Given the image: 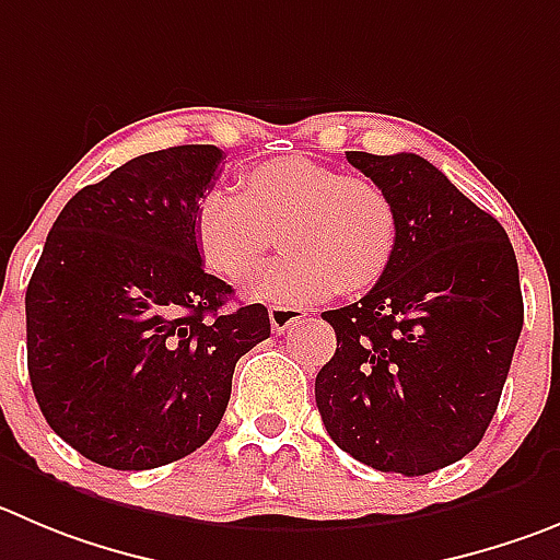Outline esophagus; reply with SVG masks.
<instances>
[{"label":"esophagus","mask_w":560,"mask_h":560,"mask_svg":"<svg viewBox=\"0 0 560 560\" xmlns=\"http://www.w3.org/2000/svg\"><path fill=\"white\" fill-rule=\"evenodd\" d=\"M270 326H273L276 334H284L287 328H292L295 323H301L306 317L304 310L298 306H270Z\"/></svg>","instance_id":"1"}]
</instances>
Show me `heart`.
<instances>
[{
    "mask_svg": "<svg viewBox=\"0 0 560 560\" xmlns=\"http://www.w3.org/2000/svg\"><path fill=\"white\" fill-rule=\"evenodd\" d=\"M281 240L254 292L276 304H315L334 290L364 292L386 273L398 243V212L384 187L312 156H276L245 171L243 196L209 190L196 209L203 262L243 281Z\"/></svg>",
    "mask_w": 560,
    "mask_h": 560,
    "instance_id": "b5f03b06",
    "label": "heart"
}]
</instances>
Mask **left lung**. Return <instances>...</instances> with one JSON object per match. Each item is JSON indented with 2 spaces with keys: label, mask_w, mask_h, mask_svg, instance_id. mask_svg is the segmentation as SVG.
I'll use <instances>...</instances> for the list:
<instances>
[{
  "label": "left lung",
  "mask_w": 560,
  "mask_h": 560,
  "mask_svg": "<svg viewBox=\"0 0 560 560\" xmlns=\"http://www.w3.org/2000/svg\"><path fill=\"white\" fill-rule=\"evenodd\" d=\"M398 212L378 284L323 312L337 351L315 381L328 436L381 472L428 475L478 447L522 331L505 229L417 154L348 151Z\"/></svg>",
  "instance_id": "1"
}]
</instances>
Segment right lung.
Instances as JSON below:
<instances>
[{"label":"right lung","mask_w":560,"mask_h":560,"mask_svg":"<svg viewBox=\"0 0 560 560\" xmlns=\"http://www.w3.org/2000/svg\"><path fill=\"white\" fill-rule=\"evenodd\" d=\"M218 145L151 151L88 185L46 237L27 298V368L51 431L91 462L154 469L201 447L234 364L270 337L262 304L223 312L196 209Z\"/></svg>","instance_id":"right-lung-1"}]
</instances>
